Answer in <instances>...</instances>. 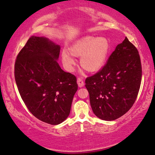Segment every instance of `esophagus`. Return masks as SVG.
Listing matches in <instances>:
<instances>
[{"label":"esophagus","instance_id":"1","mask_svg":"<svg viewBox=\"0 0 155 155\" xmlns=\"http://www.w3.org/2000/svg\"><path fill=\"white\" fill-rule=\"evenodd\" d=\"M77 83H78V85L79 87H82L84 86V85H85L84 81L83 80V78H77Z\"/></svg>","mask_w":155,"mask_h":155}]
</instances>
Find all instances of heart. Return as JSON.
Segmentation results:
<instances>
[{
    "mask_svg": "<svg viewBox=\"0 0 155 155\" xmlns=\"http://www.w3.org/2000/svg\"><path fill=\"white\" fill-rule=\"evenodd\" d=\"M67 51L61 52V60L64 66L69 71L74 70L76 60L74 58L80 57L81 65L90 72L100 70L108 58L110 44L104 36L94 37L85 36L76 41Z\"/></svg>",
    "mask_w": 155,
    "mask_h": 155,
    "instance_id": "1",
    "label": "heart"
}]
</instances>
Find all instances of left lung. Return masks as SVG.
I'll use <instances>...</instances> for the list:
<instances>
[{
    "instance_id": "1",
    "label": "left lung",
    "mask_w": 155,
    "mask_h": 155,
    "mask_svg": "<svg viewBox=\"0 0 155 155\" xmlns=\"http://www.w3.org/2000/svg\"><path fill=\"white\" fill-rule=\"evenodd\" d=\"M142 81V65L136 47L125 37L112 53L105 66L85 80L94 113L113 120L129 110Z\"/></svg>"
}]
</instances>
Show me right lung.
Wrapping results in <instances>:
<instances>
[{"label":"right lung","mask_w":155,"mask_h":155,"mask_svg":"<svg viewBox=\"0 0 155 155\" xmlns=\"http://www.w3.org/2000/svg\"><path fill=\"white\" fill-rule=\"evenodd\" d=\"M60 46L32 36L17 56L15 79L29 111L41 121L58 125L68 117L78 89L77 78L60 68Z\"/></svg>","instance_id":"right-lung-1"}]
</instances>
